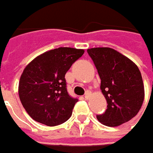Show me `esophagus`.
Segmentation results:
<instances>
[{
    "instance_id": "esophagus-1",
    "label": "esophagus",
    "mask_w": 153,
    "mask_h": 153,
    "mask_svg": "<svg viewBox=\"0 0 153 153\" xmlns=\"http://www.w3.org/2000/svg\"><path fill=\"white\" fill-rule=\"evenodd\" d=\"M90 96H91V92H90V91H86V92H85V94H84V97H85V98H88Z\"/></svg>"
}]
</instances>
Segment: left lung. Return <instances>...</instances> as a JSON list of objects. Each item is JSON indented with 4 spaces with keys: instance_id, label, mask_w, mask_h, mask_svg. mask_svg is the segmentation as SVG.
<instances>
[{
    "instance_id": "obj_1",
    "label": "left lung",
    "mask_w": 153,
    "mask_h": 153,
    "mask_svg": "<svg viewBox=\"0 0 153 153\" xmlns=\"http://www.w3.org/2000/svg\"><path fill=\"white\" fill-rule=\"evenodd\" d=\"M101 80L107 110L97 115L107 126H118L137 114L144 100V85L137 66L108 47L87 49Z\"/></svg>"
}]
</instances>
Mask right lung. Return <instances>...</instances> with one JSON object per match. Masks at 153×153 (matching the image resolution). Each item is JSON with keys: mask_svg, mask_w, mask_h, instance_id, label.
I'll return each instance as SVG.
<instances>
[{"mask_svg": "<svg viewBox=\"0 0 153 153\" xmlns=\"http://www.w3.org/2000/svg\"><path fill=\"white\" fill-rule=\"evenodd\" d=\"M83 53L82 49L59 47L37 56L25 68L18 94L33 120L55 126L71 117L78 98L68 93L65 74Z\"/></svg>", "mask_w": 153, "mask_h": 153, "instance_id": "add662e5", "label": "right lung"}]
</instances>
